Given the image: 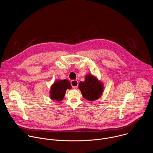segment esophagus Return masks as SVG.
Returning a JSON list of instances; mask_svg holds the SVG:
<instances>
[{
    "mask_svg": "<svg viewBox=\"0 0 153 153\" xmlns=\"http://www.w3.org/2000/svg\"><path fill=\"white\" fill-rule=\"evenodd\" d=\"M71 86H72L73 88L76 89V88H77L78 85H79V82L76 80H73L71 81Z\"/></svg>",
    "mask_w": 153,
    "mask_h": 153,
    "instance_id": "1",
    "label": "esophagus"
}]
</instances>
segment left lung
<instances>
[{"label": "left lung", "mask_w": 153, "mask_h": 153, "mask_svg": "<svg viewBox=\"0 0 153 153\" xmlns=\"http://www.w3.org/2000/svg\"><path fill=\"white\" fill-rule=\"evenodd\" d=\"M79 88L82 96L86 99L93 101L98 99L102 94L103 86L96 77L88 74L85 79L84 82H80Z\"/></svg>", "instance_id": "left-lung-1"}]
</instances>
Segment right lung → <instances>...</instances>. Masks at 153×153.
<instances>
[{"label":"right lung","mask_w":153,"mask_h":153,"mask_svg":"<svg viewBox=\"0 0 153 153\" xmlns=\"http://www.w3.org/2000/svg\"><path fill=\"white\" fill-rule=\"evenodd\" d=\"M71 86L68 80L65 79L57 80L51 86L50 90V97L53 100L58 102L63 100L65 92L67 89H70Z\"/></svg>","instance_id":"add662e5"}]
</instances>
